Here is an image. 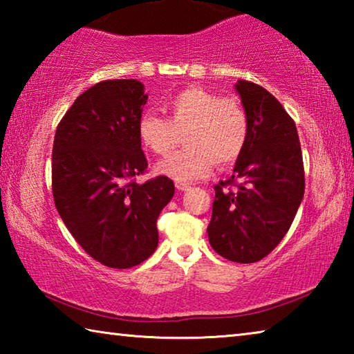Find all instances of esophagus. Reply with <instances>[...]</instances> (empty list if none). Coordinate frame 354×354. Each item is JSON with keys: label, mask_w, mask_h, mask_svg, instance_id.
Wrapping results in <instances>:
<instances>
[{"label": "esophagus", "mask_w": 354, "mask_h": 354, "mask_svg": "<svg viewBox=\"0 0 354 354\" xmlns=\"http://www.w3.org/2000/svg\"><path fill=\"white\" fill-rule=\"evenodd\" d=\"M175 185H176V189H178L179 192H185V190L190 189V184H187V183H179V181H178Z\"/></svg>", "instance_id": "1"}]
</instances>
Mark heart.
<instances>
[{
	"label": "heart",
	"instance_id": "obj_1",
	"mask_svg": "<svg viewBox=\"0 0 354 354\" xmlns=\"http://www.w3.org/2000/svg\"><path fill=\"white\" fill-rule=\"evenodd\" d=\"M164 112L167 118L143 113L137 131L143 145L158 156L169 154L184 136L185 147L156 165V171L175 181L206 176L215 162L234 164L247 145L248 115L236 98L190 87L167 100Z\"/></svg>",
	"mask_w": 354,
	"mask_h": 354
}]
</instances>
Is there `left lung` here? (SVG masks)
Masks as SVG:
<instances>
[{
    "instance_id": "obj_1",
    "label": "left lung",
    "mask_w": 354,
    "mask_h": 354,
    "mask_svg": "<svg viewBox=\"0 0 354 354\" xmlns=\"http://www.w3.org/2000/svg\"><path fill=\"white\" fill-rule=\"evenodd\" d=\"M250 133L234 175L215 185L207 236L225 259L261 261L283 241L304 195V169L295 122L266 88L237 81ZM236 185V189H227Z\"/></svg>"
}]
</instances>
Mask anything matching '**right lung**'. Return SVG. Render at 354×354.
Returning <instances> with one entry per match:
<instances>
[{
    "mask_svg": "<svg viewBox=\"0 0 354 354\" xmlns=\"http://www.w3.org/2000/svg\"><path fill=\"white\" fill-rule=\"evenodd\" d=\"M147 100L137 80L95 84L71 104L53 143L57 212L82 250L111 268L154 253L156 221L175 195L167 176L136 181L148 167L137 131Z\"/></svg>",
    "mask_w": 354,
    "mask_h": 354,
    "instance_id": "right-lung-1",
    "label": "right lung"
}]
</instances>
